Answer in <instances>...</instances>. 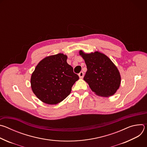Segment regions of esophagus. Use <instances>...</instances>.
I'll list each match as a JSON object with an SVG mask.
<instances>
[{
	"mask_svg": "<svg viewBox=\"0 0 147 147\" xmlns=\"http://www.w3.org/2000/svg\"><path fill=\"white\" fill-rule=\"evenodd\" d=\"M78 76H79V77L80 78H82L83 77H84V73L82 71H81L79 74H78Z\"/></svg>",
	"mask_w": 147,
	"mask_h": 147,
	"instance_id": "esophagus-1",
	"label": "esophagus"
}]
</instances>
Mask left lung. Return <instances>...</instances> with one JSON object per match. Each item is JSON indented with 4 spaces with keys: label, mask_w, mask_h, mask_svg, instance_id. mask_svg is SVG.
Here are the masks:
<instances>
[{
    "label": "left lung",
    "mask_w": 147,
    "mask_h": 147,
    "mask_svg": "<svg viewBox=\"0 0 147 147\" xmlns=\"http://www.w3.org/2000/svg\"><path fill=\"white\" fill-rule=\"evenodd\" d=\"M80 55L84 59L87 71L84 77L91 90L97 95L108 97L114 95L119 89L121 77L117 67L105 55L99 52Z\"/></svg>",
    "instance_id": "obj_1"
}]
</instances>
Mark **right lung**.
<instances>
[{"label":"right lung","instance_id":"1","mask_svg":"<svg viewBox=\"0 0 147 147\" xmlns=\"http://www.w3.org/2000/svg\"><path fill=\"white\" fill-rule=\"evenodd\" d=\"M63 53L45 57L39 61L31 77V88L42 102L56 105L71 92V87L79 79L73 68L67 63Z\"/></svg>","mask_w":147,"mask_h":147}]
</instances>
